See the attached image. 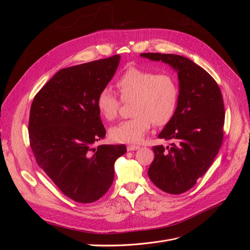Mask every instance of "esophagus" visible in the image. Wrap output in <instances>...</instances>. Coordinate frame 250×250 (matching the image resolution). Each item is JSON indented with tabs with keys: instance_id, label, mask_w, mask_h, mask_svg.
Masks as SVG:
<instances>
[{
	"instance_id": "esophagus-1",
	"label": "esophagus",
	"mask_w": 250,
	"mask_h": 250,
	"mask_svg": "<svg viewBox=\"0 0 250 250\" xmlns=\"http://www.w3.org/2000/svg\"><path fill=\"white\" fill-rule=\"evenodd\" d=\"M140 148V146H137V145H128L126 147L127 151H135V150H138Z\"/></svg>"
}]
</instances>
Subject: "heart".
<instances>
[{
    "label": "heart",
    "mask_w": 250,
    "mask_h": 250,
    "mask_svg": "<svg viewBox=\"0 0 250 250\" xmlns=\"http://www.w3.org/2000/svg\"><path fill=\"white\" fill-rule=\"evenodd\" d=\"M121 100L130 102L129 120L110 127L109 137L116 143H139L152 125H167L175 114L179 100L177 79L170 73H158L130 65L116 81ZM122 102L109 89L101 90L96 97L98 113L105 121H113Z\"/></svg>",
    "instance_id": "heart-1"
}]
</instances>
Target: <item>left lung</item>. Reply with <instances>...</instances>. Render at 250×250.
I'll return each mask as SVG.
<instances>
[{"instance_id":"obj_1","label":"left lung","mask_w":250,"mask_h":250,"mask_svg":"<svg viewBox=\"0 0 250 250\" xmlns=\"http://www.w3.org/2000/svg\"><path fill=\"white\" fill-rule=\"evenodd\" d=\"M141 57L161 61L177 72L179 100L160 139L171 146H154L148 175L161 190L179 194L190 189L212 165L223 142L224 102L214 78L188 58L147 52Z\"/></svg>"}]
</instances>
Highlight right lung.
<instances>
[{
  "label": "right lung",
  "instance_id": "add662e5",
  "mask_svg": "<svg viewBox=\"0 0 250 250\" xmlns=\"http://www.w3.org/2000/svg\"><path fill=\"white\" fill-rule=\"evenodd\" d=\"M121 57L60 70L35 95L28 133L35 160L68 198L89 204L111 187L114 162L125 145H92L106 130L96 107L99 92L110 82Z\"/></svg>",
  "mask_w": 250,
  "mask_h": 250
}]
</instances>
